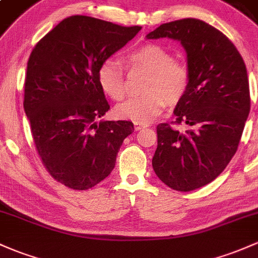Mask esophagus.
Here are the masks:
<instances>
[{
    "label": "esophagus",
    "mask_w": 258,
    "mask_h": 258,
    "mask_svg": "<svg viewBox=\"0 0 258 258\" xmlns=\"http://www.w3.org/2000/svg\"><path fill=\"white\" fill-rule=\"evenodd\" d=\"M135 130H141V129H145L148 128V124H143V123H135Z\"/></svg>",
    "instance_id": "1"
}]
</instances>
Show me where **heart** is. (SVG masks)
Masks as SVG:
<instances>
[{
    "mask_svg": "<svg viewBox=\"0 0 258 258\" xmlns=\"http://www.w3.org/2000/svg\"><path fill=\"white\" fill-rule=\"evenodd\" d=\"M130 66L149 70L143 90L145 95L132 97L115 107V115L134 123L148 124L159 117L166 103H177L189 86L187 63L176 60L172 54L156 43H149L133 50L126 57ZM98 82L103 92L114 101L126 95L124 70L115 60H106L98 68Z\"/></svg>",
    "mask_w": 258,
    "mask_h": 258,
    "instance_id": "1",
    "label": "heart"
}]
</instances>
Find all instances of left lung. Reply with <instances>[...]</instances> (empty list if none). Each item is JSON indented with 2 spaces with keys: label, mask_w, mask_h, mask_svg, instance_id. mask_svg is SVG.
Returning <instances> with one entry per match:
<instances>
[{
  "label": "left lung",
  "mask_w": 258,
  "mask_h": 258,
  "mask_svg": "<svg viewBox=\"0 0 258 258\" xmlns=\"http://www.w3.org/2000/svg\"><path fill=\"white\" fill-rule=\"evenodd\" d=\"M146 38L178 40L187 55L189 86L173 113L190 129L159 124L152 167L170 188L189 192L214 181L237 150L250 113L247 70L229 38L199 19L161 24Z\"/></svg>",
  "instance_id": "8db88e82"
}]
</instances>
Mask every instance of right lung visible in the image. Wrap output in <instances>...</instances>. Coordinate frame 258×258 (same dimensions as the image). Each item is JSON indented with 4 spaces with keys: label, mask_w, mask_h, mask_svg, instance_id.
I'll return each instance as SVG.
<instances>
[{
    "label": "right lung",
    "mask_w": 258,
    "mask_h": 258,
    "mask_svg": "<svg viewBox=\"0 0 258 258\" xmlns=\"http://www.w3.org/2000/svg\"><path fill=\"white\" fill-rule=\"evenodd\" d=\"M87 16H71L51 29L30 54L24 85V112L48 172L77 190L109 176L128 120H104L109 109L98 68L139 33Z\"/></svg>",
    "instance_id": "add662e5"
}]
</instances>
